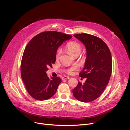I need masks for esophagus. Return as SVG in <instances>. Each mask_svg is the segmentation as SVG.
Instances as JSON below:
<instances>
[{"mask_svg":"<svg viewBox=\"0 0 130 130\" xmlns=\"http://www.w3.org/2000/svg\"><path fill=\"white\" fill-rule=\"evenodd\" d=\"M70 78V77H68V76H64V77H62V80H64V79H69Z\"/></svg>","mask_w":130,"mask_h":130,"instance_id":"obj_1","label":"esophagus"}]
</instances>
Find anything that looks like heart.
<instances>
[{
    "label": "heart",
    "instance_id": "heart-1",
    "mask_svg": "<svg viewBox=\"0 0 130 130\" xmlns=\"http://www.w3.org/2000/svg\"><path fill=\"white\" fill-rule=\"evenodd\" d=\"M82 45L76 42H70L68 43L66 45V49L71 55L73 56L77 57L80 54L82 51ZM61 54V51L60 49H58L55 55V58L56 60H58ZM78 70V67L77 66H73L71 67L67 68L65 70V72L69 74L72 75L75 72Z\"/></svg>",
    "mask_w": 130,
    "mask_h": 130
}]
</instances>
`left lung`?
I'll return each instance as SVG.
<instances>
[{"label": "left lung", "instance_id": "obj_1", "mask_svg": "<svg viewBox=\"0 0 130 130\" xmlns=\"http://www.w3.org/2000/svg\"><path fill=\"white\" fill-rule=\"evenodd\" d=\"M74 36L84 44L87 56L79 74L86 80L84 84L78 82L73 94L78 101L87 103L99 98L107 85L112 74V56L107 45L98 37L86 33Z\"/></svg>", "mask_w": 130, "mask_h": 130}]
</instances>
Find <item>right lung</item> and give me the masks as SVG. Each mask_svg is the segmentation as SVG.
Wrapping results in <instances>:
<instances>
[{"label": "right lung", "mask_w": 130, "mask_h": 130, "mask_svg": "<svg viewBox=\"0 0 130 130\" xmlns=\"http://www.w3.org/2000/svg\"><path fill=\"white\" fill-rule=\"evenodd\" d=\"M72 37L61 32L44 31L34 37L27 45L20 72L26 90L34 99L46 100L56 93L61 79L58 77L50 78L46 72L55 62L58 47Z\"/></svg>", "instance_id": "add662e5"}]
</instances>
